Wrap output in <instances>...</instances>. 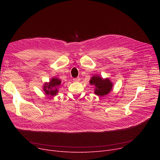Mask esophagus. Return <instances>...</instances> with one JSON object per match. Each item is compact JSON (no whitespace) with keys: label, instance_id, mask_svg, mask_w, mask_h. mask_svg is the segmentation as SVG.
Wrapping results in <instances>:
<instances>
[{"label":"esophagus","instance_id":"esophagus-1","mask_svg":"<svg viewBox=\"0 0 160 160\" xmlns=\"http://www.w3.org/2000/svg\"><path fill=\"white\" fill-rule=\"evenodd\" d=\"M80 78H74L73 79V81L74 82H79L80 81Z\"/></svg>","mask_w":160,"mask_h":160}]
</instances>
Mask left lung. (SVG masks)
<instances>
[{
  "label": "left lung",
  "mask_w": 160,
  "mask_h": 160,
  "mask_svg": "<svg viewBox=\"0 0 160 160\" xmlns=\"http://www.w3.org/2000/svg\"><path fill=\"white\" fill-rule=\"evenodd\" d=\"M89 83L92 85H95L96 88L95 93L98 96H104L110 93L112 88V83L108 78L103 79L98 77H93Z\"/></svg>",
  "instance_id": "left-lung-1"
}]
</instances>
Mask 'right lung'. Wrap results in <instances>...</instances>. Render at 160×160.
Wrapping results in <instances>:
<instances>
[{"mask_svg":"<svg viewBox=\"0 0 160 160\" xmlns=\"http://www.w3.org/2000/svg\"><path fill=\"white\" fill-rule=\"evenodd\" d=\"M61 84V80L53 78L48 83L44 86L43 90L47 95H56L58 93V88Z\"/></svg>","mask_w":160,"mask_h":160,"instance_id":"1","label":"right lung"}]
</instances>
